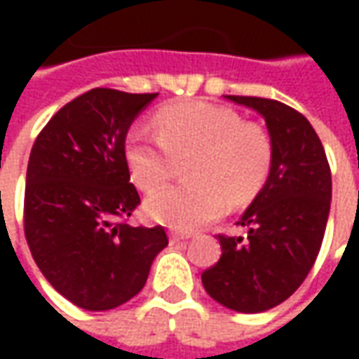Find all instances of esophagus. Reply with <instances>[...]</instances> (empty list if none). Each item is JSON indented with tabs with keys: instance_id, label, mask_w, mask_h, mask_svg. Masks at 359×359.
<instances>
[{
	"instance_id": "1",
	"label": "esophagus",
	"mask_w": 359,
	"mask_h": 359,
	"mask_svg": "<svg viewBox=\"0 0 359 359\" xmlns=\"http://www.w3.org/2000/svg\"><path fill=\"white\" fill-rule=\"evenodd\" d=\"M187 238H191V236H189V233H184V231H172V233H170L172 243H175V241H184L187 240Z\"/></svg>"
}]
</instances>
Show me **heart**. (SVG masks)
Masks as SVG:
<instances>
[{
  "instance_id": "obj_1",
  "label": "heart",
  "mask_w": 359,
  "mask_h": 359,
  "mask_svg": "<svg viewBox=\"0 0 359 359\" xmlns=\"http://www.w3.org/2000/svg\"><path fill=\"white\" fill-rule=\"evenodd\" d=\"M156 135L131 130L123 159L131 180L154 189L170 173V156L184 161L187 182L159 187L147 198V214L172 228L196 229L215 219L228 205L254 200L266 186L273 144L268 130L245 121L236 109L212 102H180L154 116Z\"/></svg>"
}]
</instances>
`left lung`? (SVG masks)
<instances>
[{
	"mask_svg": "<svg viewBox=\"0 0 359 359\" xmlns=\"http://www.w3.org/2000/svg\"><path fill=\"white\" fill-rule=\"evenodd\" d=\"M226 97L266 119L273 163L238 222L248 236H217L222 255L201 283L217 304L257 313L285 302L313 268L330 215L332 172L318 133L294 107L268 97Z\"/></svg>",
	"mask_w": 359,
	"mask_h": 359,
	"instance_id": "1",
	"label": "left lung"
}]
</instances>
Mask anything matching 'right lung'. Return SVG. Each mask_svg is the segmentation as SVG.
Instances as JSON below:
<instances>
[{
    "instance_id": "obj_1",
    "label": "right lung",
    "mask_w": 359,
    "mask_h": 359,
    "mask_svg": "<svg viewBox=\"0 0 359 359\" xmlns=\"http://www.w3.org/2000/svg\"><path fill=\"white\" fill-rule=\"evenodd\" d=\"M156 95L86 91L49 119L32 147L25 240L46 280L81 310H114L140 294L168 245L161 226H130L142 200L123 159L131 121Z\"/></svg>"
}]
</instances>
